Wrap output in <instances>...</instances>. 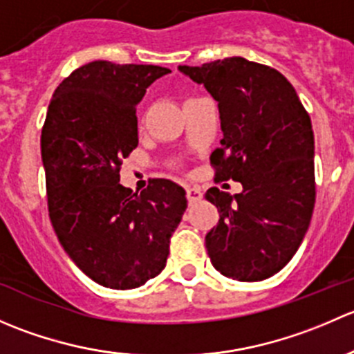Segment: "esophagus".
I'll return each mask as SVG.
<instances>
[{
  "instance_id": "1",
  "label": "esophagus",
  "mask_w": 354,
  "mask_h": 354,
  "mask_svg": "<svg viewBox=\"0 0 354 354\" xmlns=\"http://www.w3.org/2000/svg\"><path fill=\"white\" fill-rule=\"evenodd\" d=\"M187 198H188V203H195L198 202L200 198H202V190H200L198 187H188L187 188Z\"/></svg>"
}]
</instances>
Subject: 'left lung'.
Segmentation results:
<instances>
[{"label": "left lung", "instance_id": "1", "mask_svg": "<svg viewBox=\"0 0 354 354\" xmlns=\"http://www.w3.org/2000/svg\"><path fill=\"white\" fill-rule=\"evenodd\" d=\"M180 71L219 102L224 138L210 154L214 180L243 185L236 195L207 190L219 210V223L205 236L210 262L231 279H267L292 259L312 219L310 114L283 73L240 56Z\"/></svg>", "mask_w": 354, "mask_h": 354}]
</instances>
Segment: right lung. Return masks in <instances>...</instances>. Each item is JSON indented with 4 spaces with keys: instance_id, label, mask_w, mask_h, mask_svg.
<instances>
[{
    "instance_id": "right-lung-1",
    "label": "right lung",
    "mask_w": 354,
    "mask_h": 354,
    "mask_svg": "<svg viewBox=\"0 0 354 354\" xmlns=\"http://www.w3.org/2000/svg\"><path fill=\"white\" fill-rule=\"evenodd\" d=\"M169 68L92 62L58 85L41 133L49 219L65 252L111 289L147 283L166 267L187 209L180 185L156 178L131 192L123 159L138 145L137 104Z\"/></svg>"
}]
</instances>
